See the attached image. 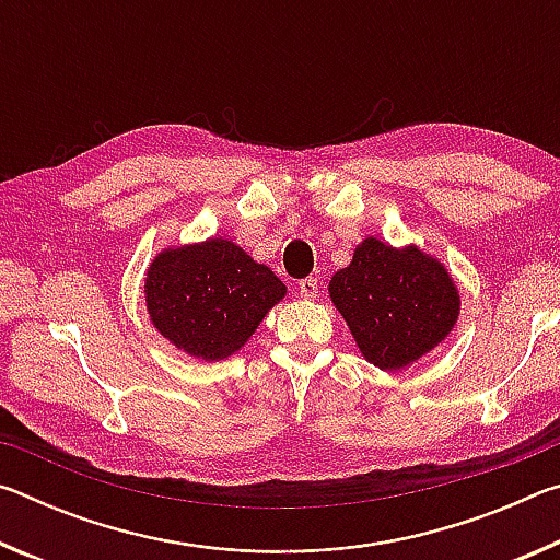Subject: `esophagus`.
Returning <instances> with one entry per match:
<instances>
[{
  "label": "esophagus",
  "instance_id": "34e87169",
  "mask_svg": "<svg viewBox=\"0 0 560 560\" xmlns=\"http://www.w3.org/2000/svg\"><path fill=\"white\" fill-rule=\"evenodd\" d=\"M299 291L303 299H316L318 296V279L308 277V279H301L299 281Z\"/></svg>",
  "mask_w": 560,
  "mask_h": 560
}]
</instances>
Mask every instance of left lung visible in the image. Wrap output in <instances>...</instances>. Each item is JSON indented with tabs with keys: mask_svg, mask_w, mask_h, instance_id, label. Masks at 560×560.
Listing matches in <instances>:
<instances>
[{
	"mask_svg": "<svg viewBox=\"0 0 560 560\" xmlns=\"http://www.w3.org/2000/svg\"><path fill=\"white\" fill-rule=\"evenodd\" d=\"M360 353L381 371H400L440 346L459 316V291L450 271L417 246L368 236L353 261L328 283Z\"/></svg>",
	"mask_w": 560,
	"mask_h": 560,
	"instance_id": "obj_1",
	"label": "left lung"
}]
</instances>
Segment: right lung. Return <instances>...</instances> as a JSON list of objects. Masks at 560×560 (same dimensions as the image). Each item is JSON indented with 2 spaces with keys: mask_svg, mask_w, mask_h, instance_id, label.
<instances>
[{
  "mask_svg": "<svg viewBox=\"0 0 560 560\" xmlns=\"http://www.w3.org/2000/svg\"><path fill=\"white\" fill-rule=\"evenodd\" d=\"M283 296L277 273L222 236L160 252L145 273L153 326L202 360L236 353Z\"/></svg>",
  "mask_w": 560,
  "mask_h": 560,
  "instance_id": "obj_1",
  "label": "right lung"
}]
</instances>
